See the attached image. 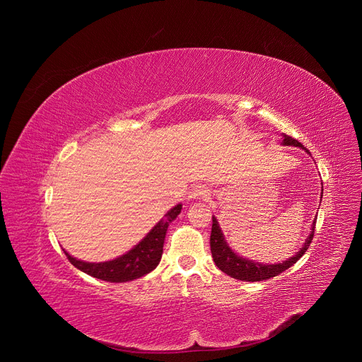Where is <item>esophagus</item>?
Returning <instances> with one entry per match:
<instances>
[{
  "mask_svg": "<svg viewBox=\"0 0 362 362\" xmlns=\"http://www.w3.org/2000/svg\"><path fill=\"white\" fill-rule=\"evenodd\" d=\"M208 194H209L208 187H204V186H202V185H194V186L190 189V192H189V194H187V199H189V200H199V199L206 197Z\"/></svg>",
  "mask_w": 362,
  "mask_h": 362,
  "instance_id": "1",
  "label": "esophagus"
}]
</instances>
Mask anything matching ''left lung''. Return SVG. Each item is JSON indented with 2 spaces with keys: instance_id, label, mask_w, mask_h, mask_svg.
Segmentation results:
<instances>
[{
  "instance_id": "1",
  "label": "left lung",
  "mask_w": 362,
  "mask_h": 362,
  "mask_svg": "<svg viewBox=\"0 0 362 362\" xmlns=\"http://www.w3.org/2000/svg\"><path fill=\"white\" fill-rule=\"evenodd\" d=\"M282 137H284V140H282L284 146L300 147L309 154V150H306L298 140L292 139L288 134H282ZM321 199H322V194H321ZM212 222L214 223H212V233H211V252H212L216 267L222 272H225L226 275H229L235 279L246 281V282H259V281H267L269 278H274V276L282 274L284 271L291 268L293 264H296V261L300 259L302 255L306 252V249L313 242L317 221L313 222L311 232H309L308 238L305 239L302 247L298 252H295V255L291 256L289 259L279 262V264H272V265L271 264H259V262L246 259V257H243V256H239L236 252L232 250V247L225 240L223 232H222L219 222L215 216H212Z\"/></svg>"
}]
</instances>
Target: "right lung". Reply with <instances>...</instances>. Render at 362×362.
<instances>
[{
  "mask_svg": "<svg viewBox=\"0 0 362 362\" xmlns=\"http://www.w3.org/2000/svg\"><path fill=\"white\" fill-rule=\"evenodd\" d=\"M182 211V203L172 208L153 229L129 252L106 262H84L71 256L66 249L69 261L81 272L107 282H129L141 278L156 268L162 259L163 243L169 225Z\"/></svg>",
  "mask_w": 362,
  "mask_h": 362,
  "instance_id": "right-lung-1",
  "label": "right lung"
}]
</instances>
